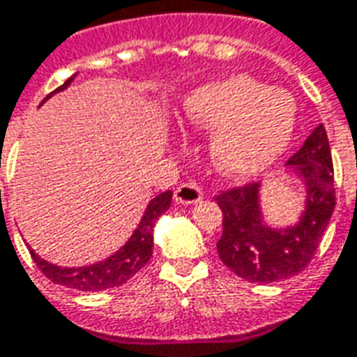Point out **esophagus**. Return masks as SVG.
Returning <instances> with one entry per match:
<instances>
[{
  "instance_id": "1",
  "label": "esophagus",
  "mask_w": 357,
  "mask_h": 357,
  "mask_svg": "<svg viewBox=\"0 0 357 357\" xmlns=\"http://www.w3.org/2000/svg\"><path fill=\"white\" fill-rule=\"evenodd\" d=\"M204 198V192L199 190L196 184H181L176 190H174V202L181 204V206H194Z\"/></svg>"
}]
</instances>
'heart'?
Wrapping results in <instances>:
<instances>
[{
	"mask_svg": "<svg viewBox=\"0 0 357 357\" xmlns=\"http://www.w3.org/2000/svg\"><path fill=\"white\" fill-rule=\"evenodd\" d=\"M188 123L213 130L209 155L229 178L257 176L287 151L296 126V103L280 88L238 77L192 90L183 102Z\"/></svg>",
	"mask_w": 357,
	"mask_h": 357,
	"instance_id": "obj_1",
	"label": "heart"
}]
</instances>
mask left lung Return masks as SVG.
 Here are the masks:
<instances>
[{
  "label": "left lung",
  "mask_w": 357,
  "mask_h": 357,
  "mask_svg": "<svg viewBox=\"0 0 357 357\" xmlns=\"http://www.w3.org/2000/svg\"><path fill=\"white\" fill-rule=\"evenodd\" d=\"M284 173L304 184V209L287 227L267 223L261 184L254 183L217 196L223 211L219 257L232 273L252 282L294 277L312 261L335 211L333 158L325 126L317 125L304 146L287 161Z\"/></svg>",
  "instance_id": "left-lung-1"
}]
</instances>
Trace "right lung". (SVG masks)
<instances>
[{"mask_svg": "<svg viewBox=\"0 0 357 357\" xmlns=\"http://www.w3.org/2000/svg\"><path fill=\"white\" fill-rule=\"evenodd\" d=\"M75 78H77V73L65 84L59 86L55 92L50 93L45 100H50L53 93L67 90ZM171 198H173V192L167 190L150 199L140 223L134 229L132 236L126 240L121 250H117L115 254H111L102 261L84 265V267H59V265H53L42 259L34 250H30V255H32L34 264L40 267V271L55 284H63V287L75 288V290H86V292L119 287L130 277H134L150 261L151 252H153V227L158 223L159 217L169 209Z\"/></svg>", "mask_w": 357, "mask_h": 357, "instance_id": "right-lung-1", "label": "right lung"}]
</instances>
